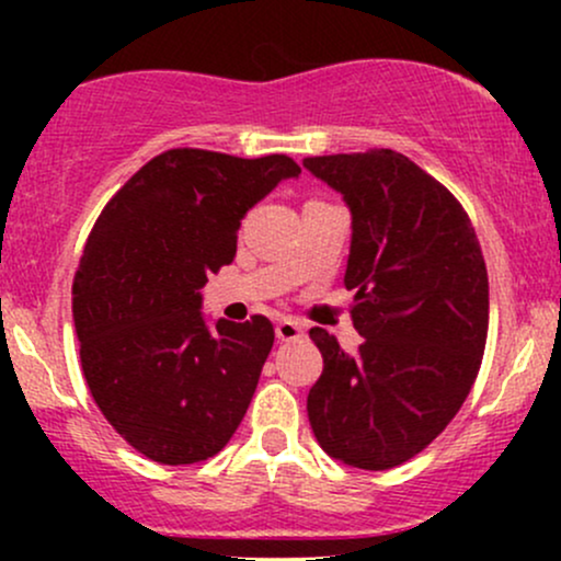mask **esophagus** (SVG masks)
Instances as JSON below:
<instances>
[{"label":"esophagus","instance_id":"34e87169","mask_svg":"<svg viewBox=\"0 0 561 561\" xmlns=\"http://www.w3.org/2000/svg\"><path fill=\"white\" fill-rule=\"evenodd\" d=\"M302 334H306V327H302L300 321H295V319L276 321V337H279L282 343H293V340H300Z\"/></svg>","mask_w":561,"mask_h":561}]
</instances>
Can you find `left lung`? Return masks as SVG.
<instances>
[{
	"instance_id": "1",
	"label": "left lung",
	"mask_w": 561,
	"mask_h": 561,
	"mask_svg": "<svg viewBox=\"0 0 561 561\" xmlns=\"http://www.w3.org/2000/svg\"><path fill=\"white\" fill-rule=\"evenodd\" d=\"M351 210L345 287L364 343L311 340L324 371L308 392L319 446L358 469H390L435 440L467 401L488 337V272L465 208L401 152L306 158Z\"/></svg>"
}]
</instances>
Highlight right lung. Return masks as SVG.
Instances as JSON below:
<instances>
[{"mask_svg":"<svg viewBox=\"0 0 561 561\" xmlns=\"http://www.w3.org/2000/svg\"><path fill=\"white\" fill-rule=\"evenodd\" d=\"M287 156L169 150L96 218L73 279L81 366L96 405L158 465H195L229 443L274 345L266 317L203 313L210 274L234 261L242 218L298 179Z\"/></svg>","mask_w":561,"mask_h":561,"instance_id":"obj_1","label":"right lung"}]
</instances>
